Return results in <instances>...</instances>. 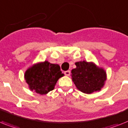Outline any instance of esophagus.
Listing matches in <instances>:
<instances>
[{"label": "esophagus", "instance_id": "34e87169", "mask_svg": "<svg viewBox=\"0 0 128 128\" xmlns=\"http://www.w3.org/2000/svg\"><path fill=\"white\" fill-rule=\"evenodd\" d=\"M65 75H66V76H69L70 75V70H68V71H66L64 72Z\"/></svg>", "mask_w": 128, "mask_h": 128}]
</instances>
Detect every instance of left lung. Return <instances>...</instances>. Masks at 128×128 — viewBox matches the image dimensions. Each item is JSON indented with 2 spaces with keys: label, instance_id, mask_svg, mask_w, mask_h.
I'll use <instances>...</instances> for the list:
<instances>
[{
  "label": "left lung",
  "instance_id": "8db88e82",
  "mask_svg": "<svg viewBox=\"0 0 128 128\" xmlns=\"http://www.w3.org/2000/svg\"><path fill=\"white\" fill-rule=\"evenodd\" d=\"M76 68L72 70V80L77 89L86 94L99 91L106 80V72L93 62H76Z\"/></svg>",
  "mask_w": 128,
  "mask_h": 128
}]
</instances>
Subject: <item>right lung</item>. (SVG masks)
I'll list each match as a JSON object with an SVG mask.
<instances>
[{
  "mask_svg": "<svg viewBox=\"0 0 128 128\" xmlns=\"http://www.w3.org/2000/svg\"><path fill=\"white\" fill-rule=\"evenodd\" d=\"M64 76L58 64L45 60L28 68L24 78L31 91H35L39 94H46L54 89L57 81Z\"/></svg>",
  "mask_w": 128,
  "mask_h": 128,
  "instance_id": "right-lung-1",
  "label": "right lung"
}]
</instances>
